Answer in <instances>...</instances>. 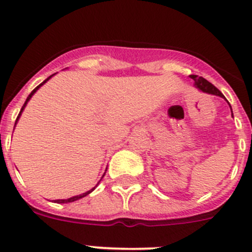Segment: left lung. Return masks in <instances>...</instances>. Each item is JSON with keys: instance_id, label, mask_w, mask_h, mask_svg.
I'll use <instances>...</instances> for the list:
<instances>
[{"instance_id": "8db88e82", "label": "left lung", "mask_w": 252, "mask_h": 252, "mask_svg": "<svg viewBox=\"0 0 252 252\" xmlns=\"http://www.w3.org/2000/svg\"><path fill=\"white\" fill-rule=\"evenodd\" d=\"M190 78L194 79L195 86H196L199 90H201L202 93H207V94H211V95H217V96H220V97H224V96H223V94L220 93V91L218 90L215 85H212L210 81L206 80L205 78L199 77V75H191ZM230 110H232V107H230ZM232 116H233V112H232Z\"/></svg>"}]
</instances>
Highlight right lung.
I'll return each mask as SVG.
<instances>
[{"label":"right lung","instance_id":"1","mask_svg":"<svg viewBox=\"0 0 252 252\" xmlns=\"http://www.w3.org/2000/svg\"><path fill=\"white\" fill-rule=\"evenodd\" d=\"M52 75H53V74H52ZM52 75H50V77H48V78L46 79V80H44V81H42V83H41V84H40V85H39V86H36V88H35V89H34V90H32V93H30V95H29V96H28L27 101H25V102H24V105H23V107H22V110H20V112H19V114H18V117H17V121H16V124H17L18 119H19L20 114H22V112H23V110H24V107H25V106H27L28 101H29V100H30V98H32V95H34V94H35V93H36V91H37V90H39V88H40V86H41V85H44V84H45V83H46V81H47V80H48V79H50L51 77H52ZM16 124H14V126H16ZM94 189H95V188H94ZM94 189L89 190V191L84 192V194H81V195H78V196H73V197H69V199H65V200H56V202H58V204H67V202H73V201H77V200H79V199H81V197H84V196H86V195H89V194H90V192H91V191H93V190H94Z\"/></svg>","mask_w":252,"mask_h":252}]
</instances>
